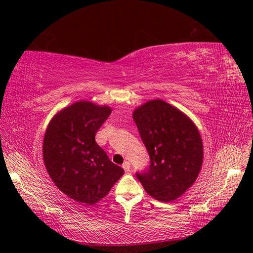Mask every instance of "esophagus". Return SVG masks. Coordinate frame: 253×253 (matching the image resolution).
I'll return each mask as SVG.
<instances>
[{
    "mask_svg": "<svg viewBox=\"0 0 253 253\" xmlns=\"http://www.w3.org/2000/svg\"><path fill=\"white\" fill-rule=\"evenodd\" d=\"M122 168H124V170L126 172H128L129 171V168H131V165H129L128 162H126V163H124V165H122Z\"/></svg>",
    "mask_w": 253,
    "mask_h": 253,
    "instance_id": "34e87169",
    "label": "esophagus"
}]
</instances>
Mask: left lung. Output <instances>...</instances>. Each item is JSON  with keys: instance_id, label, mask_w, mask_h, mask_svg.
Masks as SVG:
<instances>
[{"instance_id": "1", "label": "left lung", "mask_w": 253, "mask_h": 253, "mask_svg": "<svg viewBox=\"0 0 253 253\" xmlns=\"http://www.w3.org/2000/svg\"><path fill=\"white\" fill-rule=\"evenodd\" d=\"M133 118L151 164L137 178L150 196L175 201L192 187L204 159L203 140L185 113L160 99L136 108Z\"/></svg>"}]
</instances>
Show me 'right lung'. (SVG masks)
I'll use <instances>...</instances> for the list:
<instances>
[{
  "instance_id": "right-lung-1",
  "label": "right lung",
  "mask_w": 253,
  "mask_h": 253,
  "mask_svg": "<svg viewBox=\"0 0 253 253\" xmlns=\"http://www.w3.org/2000/svg\"><path fill=\"white\" fill-rule=\"evenodd\" d=\"M111 113L108 105L77 101L51 118L44 135L43 160L51 180L83 206L101 201L125 173L95 140Z\"/></svg>"
}]
</instances>
